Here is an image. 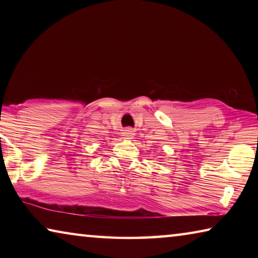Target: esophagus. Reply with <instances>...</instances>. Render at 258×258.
I'll return each instance as SVG.
<instances>
[{
	"label": "esophagus",
	"mask_w": 258,
	"mask_h": 258,
	"mask_svg": "<svg viewBox=\"0 0 258 258\" xmlns=\"http://www.w3.org/2000/svg\"><path fill=\"white\" fill-rule=\"evenodd\" d=\"M123 137H124V139H132L134 135H135V133H134V131L132 130V128H126V130H124L123 131Z\"/></svg>",
	"instance_id": "esophagus-1"
}]
</instances>
